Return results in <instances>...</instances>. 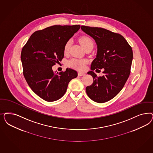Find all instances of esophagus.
<instances>
[{
	"mask_svg": "<svg viewBox=\"0 0 153 153\" xmlns=\"http://www.w3.org/2000/svg\"><path fill=\"white\" fill-rule=\"evenodd\" d=\"M85 74L84 73H83V72H78V75L79 76H83Z\"/></svg>",
	"mask_w": 153,
	"mask_h": 153,
	"instance_id": "34e87169",
	"label": "esophagus"
}]
</instances>
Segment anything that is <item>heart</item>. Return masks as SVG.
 <instances>
[{
    "label": "heart",
    "instance_id": "heart-1",
    "mask_svg": "<svg viewBox=\"0 0 153 153\" xmlns=\"http://www.w3.org/2000/svg\"><path fill=\"white\" fill-rule=\"evenodd\" d=\"M79 42L81 43L82 45L84 48H87L89 45H94L93 40L91 38H89L87 36H83L80 38ZM71 45V41L68 40L66 42L64 46V52H67L69 51L70 47ZM87 60L85 59H73L70 60L69 61V66L71 68H73L74 69H77L79 70H83L85 68V65L87 64Z\"/></svg>",
    "mask_w": 153,
    "mask_h": 153
}]
</instances>
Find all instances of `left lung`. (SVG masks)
Wrapping results in <instances>:
<instances>
[{"mask_svg":"<svg viewBox=\"0 0 153 153\" xmlns=\"http://www.w3.org/2000/svg\"><path fill=\"white\" fill-rule=\"evenodd\" d=\"M81 29L95 40L97 47L91 71L88 72L94 82L86 87V92L94 102L104 103L113 99L123 88L130 74L132 49L122 35L108 30L85 26H82ZM102 68L104 75L99 77L93 70Z\"/></svg>","mask_w":153,"mask_h":153,"instance_id":"left-lung-1","label":"left lung"}]
</instances>
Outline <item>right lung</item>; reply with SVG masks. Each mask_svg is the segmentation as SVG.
I'll list each match as a JSON object with an SVG mask.
<instances>
[{
  "label": "right lung",
  "mask_w": 153,
  "mask_h": 153,
  "mask_svg": "<svg viewBox=\"0 0 153 153\" xmlns=\"http://www.w3.org/2000/svg\"><path fill=\"white\" fill-rule=\"evenodd\" d=\"M80 27L54 25L35 31L22 49L21 59L25 79L35 94L46 101L61 99L70 81L78 76L75 70L69 68L55 74L52 66L63 59L65 43Z\"/></svg>",
  "instance_id": "obj_1"
}]
</instances>
